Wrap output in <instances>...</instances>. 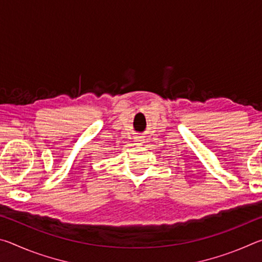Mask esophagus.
<instances>
[{
  "mask_svg": "<svg viewBox=\"0 0 262 262\" xmlns=\"http://www.w3.org/2000/svg\"><path fill=\"white\" fill-rule=\"evenodd\" d=\"M134 142H136V144L143 143V137H142V136H135L134 137Z\"/></svg>",
  "mask_w": 262,
  "mask_h": 262,
  "instance_id": "esophagus-1",
  "label": "esophagus"
}]
</instances>
